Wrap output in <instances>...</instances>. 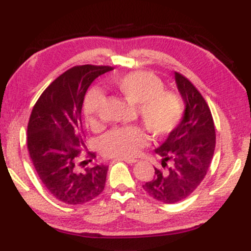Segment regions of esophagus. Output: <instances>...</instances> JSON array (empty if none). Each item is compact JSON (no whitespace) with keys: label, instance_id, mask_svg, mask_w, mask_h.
Here are the masks:
<instances>
[{"label":"esophagus","instance_id":"34e87169","mask_svg":"<svg viewBox=\"0 0 251 251\" xmlns=\"http://www.w3.org/2000/svg\"><path fill=\"white\" fill-rule=\"evenodd\" d=\"M118 160H124V162H126L127 164H134L138 162V160L134 159V158H120V159Z\"/></svg>","mask_w":251,"mask_h":251}]
</instances>
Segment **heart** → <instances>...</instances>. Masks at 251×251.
Wrapping results in <instances>:
<instances>
[{
  "mask_svg": "<svg viewBox=\"0 0 251 251\" xmlns=\"http://www.w3.org/2000/svg\"><path fill=\"white\" fill-rule=\"evenodd\" d=\"M118 93L131 105L137 106L138 118L154 138L165 137L179 125L185 111L183 99L174 91H165L162 80L149 72H131L113 80ZM105 94L93 87L82 102L86 120L91 125L98 122ZM146 134L138 126L117 127L100 139L102 153L108 157L127 158L135 155L146 144Z\"/></svg>",
  "mask_w": 251,
  "mask_h": 251,
  "instance_id": "1",
  "label": "heart"
}]
</instances>
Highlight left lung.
I'll list each match as a JSON object with an SVG mask.
<instances>
[{"mask_svg": "<svg viewBox=\"0 0 251 251\" xmlns=\"http://www.w3.org/2000/svg\"><path fill=\"white\" fill-rule=\"evenodd\" d=\"M185 111L155 153L163 169H154L153 179L143 185L150 197L174 204L189 197L205 177L216 145L215 124L208 103L190 80L175 72Z\"/></svg>", "mask_w": 251, "mask_h": 251, "instance_id": "8db88e82", "label": "left lung"}]
</instances>
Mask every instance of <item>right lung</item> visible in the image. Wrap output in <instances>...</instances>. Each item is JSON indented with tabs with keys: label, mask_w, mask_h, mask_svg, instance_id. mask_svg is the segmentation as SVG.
I'll return each mask as SVG.
<instances>
[{
	"label": "right lung",
	"mask_w": 251,
	"mask_h": 251,
	"mask_svg": "<svg viewBox=\"0 0 251 251\" xmlns=\"http://www.w3.org/2000/svg\"><path fill=\"white\" fill-rule=\"evenodd\" d=\"M112 70L83 65L66 71L43 91L31 111L27 128L30 159L46 189L66 204L87 203L105 188L108 166L100 164L80 171L77 158L85 148V94L98 76Z\"/></svg>",
	"instance_id": "1"
}]
</instances>
